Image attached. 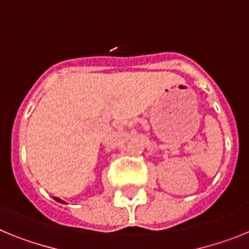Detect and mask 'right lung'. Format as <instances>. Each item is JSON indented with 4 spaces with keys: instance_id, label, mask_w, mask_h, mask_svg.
Segmentation results:
<instances>
[{
    "instance_id": "obj_1",
    "label": "right lung",
    "mask_w": 249,
    "mask_h": 249,
    "mask_svg": "<svg viewBox=\"0 0 249 249\" xmlns=\"http://www.w3.org/2000/svg\"><path fill=\"white\" fill-rule=\"evenodd\" d=\"M55 200H56V202H60V203H65V202H64V200H61V199H60V198H56V196H55Z\"/></svg>"
}]
</instances>
